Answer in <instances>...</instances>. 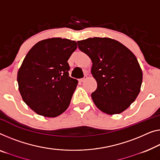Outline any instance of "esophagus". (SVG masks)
I'll list each match as a JSON object with an SVG mask.
<instances>
[{
  "label": "esophagus",
  "mask_w": 160,
  "mask_h": 160,
  "mask_svg": "<svg viewBox=\"0 0 160 160\" xmlns=\"http://www.w3.org/2000/svg\"><path fill=\"white\" fill-rule=\"evenodd\" d=\"M86 78H87L86 77H85V78H81V79H80V82H83L85 80H86Z\"/></svg>",
  "instance_id": "34e87169"
}]
</instances>
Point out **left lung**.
I'll use <instances>...</instances> for the list:
<instances>
[{
  "mask_svg": "<svg viewBox=\"0 0 160 160\" xmlns=\"http://www.w3.org/2000/svg\"><path fill=\"white\" fill-rule=\"evenodd\" d=\"M78 48L91 59V73L97 88L91 94L94 103L107 114L128 108L139 93L142 71L132 52L110 38L78 41Z\"/></svg>",
  "mask_w": 160,
  "mask_h": 160,
  "instance_id": "8db88e82",
  "label": "left lung"
}]
</instances>
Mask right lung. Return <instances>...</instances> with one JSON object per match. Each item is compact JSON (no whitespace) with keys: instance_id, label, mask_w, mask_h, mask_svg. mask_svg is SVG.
<instances>
[{"instance_id":"right-lung-1","label":"right lung","mask_w":160,"mask_h":160,"mask_svg":"<svg viewBox=\"0 0 160 160\" xmlns=\"http://www.w3.org/2000/svg\"><path fill=\"white\" fill-rule=\"evenodd\" d=\"M75 41L52 38L37 43L18 70L17 81L21 97L39 115L56 117L70 105L78 80L69 77Z\"/></svg>"}]
</instances>
